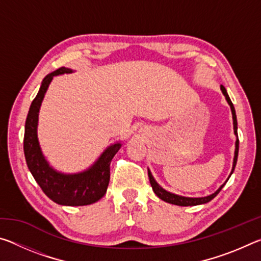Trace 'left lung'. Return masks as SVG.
Instances as JSON below:
<instances>
[{"instance_id":"8db88e82","label":"left lung","mask_w":261,"mask_h":261,"mask_svg":"<svg viewBox=\"0 0 261 261\" xmlns=\"http://www.w3.org/2000/svg\"><path fill=\"white\" fill-rule=\"evenodd\" d=\"M221 90H222V93L224 94V96H226L228 103L230 105L231 113H232V120H233V130H235V135L237 136V118H236L235 108H233V105L231 102L230 98H229V95L227 93V90L224 88L223 85H221ZM238 145H240V140H238V138H237V140H236V149H235V158H233V165H232L231 174H232V171L236 167L237 156H238V147H240ZM148 178H149V183H151V185H152V189H153L154 193H155L156 196L160 198V199H162L163 201H166V202H169V204H174V205H178V206H196V205H200V204H206V202L211 201L214 197H216V194H218L221 191V189H222L223 185L226 184V183H224L223 185H221L218 191L214 192L213 194H211V196L202 197V198H188V197H180V196H177V194L170 193V192L166 191V190H163L160 187V185H159L155 182V180H154L152 174L149 173V170H148Z\"/></svg>"}]
</instances>
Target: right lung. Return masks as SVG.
<instances>
[{
    "label": "right lung",
    "mask_w": 261,
    "mask_h": 261,
    "mask_svg": "<svg viewBox=\"0 0 261 261\" xmlns=\"http://www.w3.org/2000/svg\"><path fill=\"white\" fill-rule=\"evenodd\" d=\"M71 71L67 68H60L43 78L40 90L31 103L26 117L24 154L31 174L48 198L60 205L84 206L93 204L105 196L110 179V162L120 149L121 144L109 146L92 168L81 174L64 175L57 173L48 165L37 137L39 109L53 77Z\"/></svg>",
    "instance_id": "1"
}]
</instances>
